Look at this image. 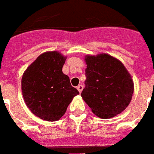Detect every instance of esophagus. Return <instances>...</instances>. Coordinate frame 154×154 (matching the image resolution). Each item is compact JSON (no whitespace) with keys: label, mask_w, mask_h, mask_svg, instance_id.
Wrapping results in <instances>:
<instances>
[{"label":"esophagus","mask_w":154,"mask_h":154,"mask_svg":"<svg viewBox=\"0 0 154 154\" xmlns=\"http://www.w3.org/2000/svg\"><path fill=\"white\" fill-rule=\"evenodd\" d=\"M83 85H79L78 87H77V90H78L79 92V93H81V92H82V91H83Z\"/></svg>","instance_id":"1"}]
</instances>
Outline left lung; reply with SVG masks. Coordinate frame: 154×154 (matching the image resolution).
<instances>
[{
	"label": "left lung",
	"mask_w": 154,
	"mask_h": 154,
	"mask_svg": "<svg viewBox=\"0 0 154 154\" xmlns=\"http://www.w3.org/2000/svg\"><path fill=\"white\" fill-rule=\"evenodd\" d=\"M85 87L81 96L101 119L120 114L130 104L134 82L122 63L108 54L86 56Z\"/></svg>",
	"instance_id": "8db88e82"
}]
</instances>
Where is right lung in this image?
Listing matches in <instances>:
<instances>
[{
	"label": "right lung",
	"instance_id": "add662e5",
	"mask_svg": "<svg viewBox=\"0 0 154 154\" xmlns=\"http://www.w3.org/2000/svg\"><path fill=\"white\" fill-rule=\"evenodd\" d=\"M65 60L58 51H47L38 56L22 76V94L27 106L45 121L59 120L79 94L63 73Z\"/></svg>",
	"mask_w": 154,
	"mask_h": 154
}]
</instances>
